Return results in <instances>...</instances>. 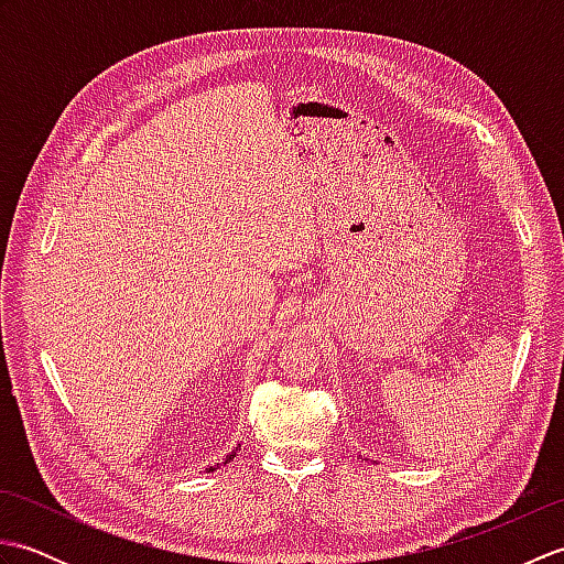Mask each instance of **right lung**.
I'll list each match as a JSON object with an SVG mask.
<instances>
[{"label": "right lung", "mask_w": 564, "mask_h": 564, "mask_svg": "<svg viewBox=\"0 0 564 564\" xmlns=\"http://www.w3.org/2000/svg\"><path fill=\"white\" fill-rule=\"evenodd\" d=\"M235 453H237V448L230 453V455H225V463H230L232 458H235ZM215 470V467H208V473H213Z\"/></svg>", "instance_id": "obj_1"}]
</instances>
